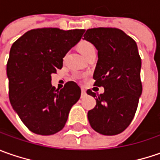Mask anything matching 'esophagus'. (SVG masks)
Here are the masks:
<instances>
[{
	"instance_id": "34e87169",
	"label": "esophagus",
	"mask_w": 160,
	"mask_h": 160,
	"mask_svg": "<svg viewBox=\"0 0 160 160\" xmlns=\"http://www.w3.org/2000/svg\"><path fill=\"white\" fill-rule=\"evenodd\" d=\"M86 94V92H85V90L82 89V96H84Z\"/></svg>"
}]
</instances>
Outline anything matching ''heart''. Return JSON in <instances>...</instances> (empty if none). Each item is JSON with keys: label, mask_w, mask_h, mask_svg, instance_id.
I'll return each instance as SVG.
<instances>
[{"label": "heart", "mask_w": 160, "mask_h": 160, "mask_svg": "<svg viewBox=\"0 0 160 160\" xmlns=\"http://www.w3.org/2000/svg\"><path fill=\"white\" fill-rule=\"evenodd\" d=\"M78 49L80 51V52L83 55V57H87L89 54L92 52H96V49L94 45L87 41H83L82 42H80V44L78 45Z\"/></svg>", "instance_id": "obj_1"}]
</instances>
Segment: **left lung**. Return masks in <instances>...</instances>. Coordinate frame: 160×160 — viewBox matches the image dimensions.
Instances as JSON below:
<instances>
[{
    "label": "left lung",
    "instance_id": "1",
    "mask_svg": "<svg viewBox=\"0 0 160 160\" xmlns=\"http://www.w3.org/2000/svg\"><path fill=\"white\" fill-rule=\"evenodd\" d=\"M83 39L98 50L94 85L104 87L101 94L86 92L96 98V106L87 114L90 125L101 134H118L131 124L142 92L137 44L125 32L112 28L88 29Z\"/></svg>",
    "mask_w": 160,
    "mask_h": 160
}]
</instances>
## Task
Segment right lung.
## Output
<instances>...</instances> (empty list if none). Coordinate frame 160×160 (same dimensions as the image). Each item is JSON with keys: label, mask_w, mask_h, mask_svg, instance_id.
Returning a JSON list of instances; mask_svg holds the SVG:
<instances>
[{"label": "right lung", "mask_w": 160, "mask_h": 160, "mask_svg": "<svg viewBox=\"0 0 160 160\" xmlns=\"http://www.w3.org/2000/svg\"><path fill=\"white\" fill-rule=\"evenodd\" d=\"M84 29H32L12 44L7 63L10 104L31 132L51 135L62 130L72 106L81 96L77 83L61 90L52 85V74L63 66V58Z\"/></svg>", "instance_id": "1"}]
</instances>
